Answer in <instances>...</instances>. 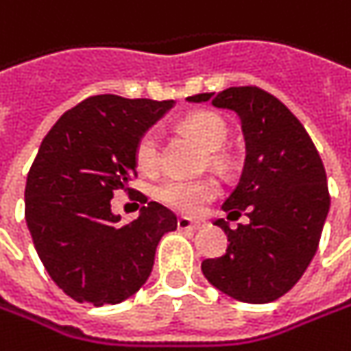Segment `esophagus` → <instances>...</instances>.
Here are the masks:
<instances>
[{
	"label": "esophagus",
	"mask_w": 351,
	"mask_h": 351,
	"mask_svg": "<svg viewBox=\"0 0 351 351\" xmlns=\"http://www.w3.org/2000/svg\"><path fill=\"white\" fill-rule=\"evenodd\" d=\"M199 227H202L199 221H191L187 219V217H180L178 219V229H182V231H197Z\"/></svg>",
	"instance_id": "34e87169"
}]
</instances>
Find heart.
I'll return each mask as SVG.
<instances>
[{
  "instance_id": "heart-1",
  "label": "heart",
  "mask_w": 351,
  "mask_h": 351,
  "mask_svg": "<svg viewBox=\"0 0 351 351\" xmlns=\"http://www.w3.org/2000/svg\"><path fill=\"white\" fill-rule=\"evenodd\" d=\"M182 128L189 136H193L203 148L209 152H217L225 146L229 138L227 122L215 112H191L182 120ZM136 166L140 171L152 173L156 171L160 162V136L156 130H146L136 142L134 148ZM213 162L219 164V154H213ZM219 187L211 178H195V180H184V178H169L166 182L156 187V197L162 203L169 205L171 209L184 211V213H195L203 203L213 199L217 195Z\"/></svg>"
}]
</instances>
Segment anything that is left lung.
Returning <instances> with one entry per match:
<instances>
[{
	"label": "left lung",
	"mask_w": 351,
	"mask_h": 351,
	"mask_svg": "<svg viewBox=\"0 0 351 351\" xmlns=\"http://www.w3.org/2000/svg\"><path fill=\"white\" fill-rule=\"evenodd\" d=\"M187 100L233 110L247 152L223 211L237 219L247 209L249 223L231 229L215 221L229 245L223 256L203 261V274L235 300L272 302L300 280L320 243L330 209L320 154L300 120L263 88L231 86Z\"/></svg>",
	"instance_id": "1"
}]
</instances>
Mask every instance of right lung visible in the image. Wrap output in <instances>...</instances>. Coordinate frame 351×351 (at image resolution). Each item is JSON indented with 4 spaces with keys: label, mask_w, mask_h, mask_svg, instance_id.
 <instances>
[{
    "label": "right lung",
    "mask_w": 351,
    "mask_h": 351,
    "mask_svg": "<svg viewBox=\"0 0 351 351\" xmlns=\"http://www.w3.org/2000/svg\"><path fill=\"white\" fill-rule=\"evenodd\" d=\"M173 100L97 95L66 110L43 138L25 185V221L35 251L59 289L77 302L118 304L148 280L160 239L176 215L140 199V215L120 223L110 209L130 191L134 148Z\"/></svg>",
    "instance_id": "1"
}]
</instances>
